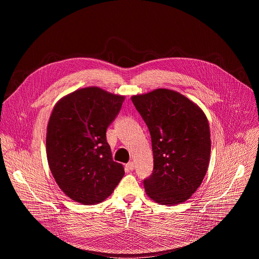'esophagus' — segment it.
Instances as JSON below:
<instances>
[{"label":"esophagus","instance_id":"obj_1","mask_svg":"<svg viewBox=\"0 0 259 259\" xmlns=\"http://www.w3.org/2000/svg\"><path fill=\"white\" fill-rule=\"evenodd\" d=\"M126 168H127L128 170H130V171H133L134 168H135V165H134L133 162H129V163L126 165Z\"/></svg>","mask_w":259,"mask_h":259}]
</instances>
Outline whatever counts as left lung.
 <instances>
[{
    "label": "left lung",
    "instance_id": "obj_1",
    "mask_svg": "<svg viewBox=\"0 0 259 259\" xmlns=\"http://www.w3.org/2000/svg\"><path fill=\"white\" fill-rule=\"evenodd\" d=\"M131 99L152 138L154 169L143 180L146 195L163 205L187 201L201 186L209 165L205 114L189 98L168 89Z\"/></svg>",
    "mask_w": 259,
    "mask_h": 259
}]
</instances>
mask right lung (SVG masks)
Wrapping results in <instances>:
<instances>
[{
    "label": "right lung",
    "mask_w": 259,
    "mask_h": 259,
    "mask_svg": "<svg viewBox=\"0 0 259 259\" xmlns=\"http://www.w3.org/2000/svg\"><path fill=\"white\" fill-rule=\"evenodd\" d=\"M125 97L97 87L77 90L53 108L46 137L52 175L62 192L84 205L105 200L125 171L112 157L106 129Z\"/></svg>",
    "instance_id": "right-lung-1"
}]
</instances>
